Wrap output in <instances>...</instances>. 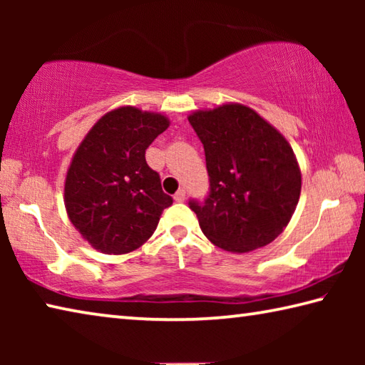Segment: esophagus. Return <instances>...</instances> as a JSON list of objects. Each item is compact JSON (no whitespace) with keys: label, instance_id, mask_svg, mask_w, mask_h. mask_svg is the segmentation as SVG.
I'll list each match as a JSON object with an SVG mask.
<instances>
[{"label":"esophagus","instance_id":"1","mask_svg":"<svg viewBox=\"0 0 365 365\" xmlns=\"http://www.w3.org/2000/svg\"><path fill=\"white\" fill-rule=\"evenodd\" d=\"M185 197H187V191H185L183 188L178 190L177 193L174 195V200H175L177 202H183V201H185Z\"/></svg>","mask_w":365,"mask_h":365}]
</instances>
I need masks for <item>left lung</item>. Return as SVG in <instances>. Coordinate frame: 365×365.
<instances>
[{"label": "left lung", "mask_w": 365, "mask_h": 365, "mask_svg": "<svg viewBox=\"0 0 365 365\" xmlns=\"http://www.w3.org/2000/svg\"><path fill=\"white\" fill-rule=\"evenodd\" d=\"M205 148L209 193L188 206L202 233L230 252L269 245L288 225L301 193L292 146L255 110L224 104L188 117Z\"/></svg>", "instance_id": "1"}]
</instances>
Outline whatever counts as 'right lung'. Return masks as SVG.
Segmentation results:
<instances>
[{
	"mask_svg": "<svg viewBox=\"0 0 365 365\" xmlns=\"http://www.w3.org/2000/svg\"><path fill=\"white\" fill-rule=\"evenodd\" d=\"M168 127L164 115L127 106L98 120L78 146L67 170L66 209L95 250L125 255L140 248L174 202L145 159Z\"/></svg>",
	"mask_w": 365,
	"mask_h": 365,
	"instance_id": "obj_1",
	"label": "right lung"
}]
</instances>
